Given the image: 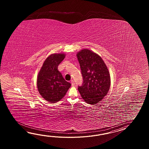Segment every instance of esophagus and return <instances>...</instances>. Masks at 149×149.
Masks as SVG:
<instances>
[{
  "label": "esophagus",
  "mask_w": 149,
  "mask_h": 149,
  "mask_svg": "<svg viewBox=\"0 0 149 149\" xmlns=\"http://www.w3.org/2000/svg\"><path fill=\"white\" fill-rule=\"evenodd\" d=\"M71 85H72V86H74V85H75V84H74V80H72L71 81Z\"/></svg>",
  "instance_id": "obj_1"
}]
</instances>
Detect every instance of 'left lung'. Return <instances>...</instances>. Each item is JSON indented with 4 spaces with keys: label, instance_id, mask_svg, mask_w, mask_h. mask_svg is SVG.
<instances>
[{
    "label": "left lung",
    "instance_id": "obj_1",
    "mask_svg": "<svg viewBox=\"0 0 149 149\" xmlns=\"http://www.w3.org/2000/svg\"><path fill=\"white\" fill-rule=\"evenodd\" d=\"M83 83L78 91L84 100L94 105L101 101L110 87L111 80L108 68L98 54L84 49L77 53Z\"/></svg>",
    "mask_w": 149,
    "mask_h": 149
}]
</instances>
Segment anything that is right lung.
<instances>
[{
    "label": "right lung",
    "instance_id": "obj_1",
    "mask_svg": "<svg viewBox=\"0 0 149 149\" xmlns=\"http://www.w3.org/2000/svg\"><path fill=\"white\" fill-rule=\"evenodd\" d=\"M64 58V53L51 54L45 60L38 73V91L45 100L51 103H56L63 98L71 85L58 70L59 64Z\"/></svg>",
    "mask_w": 149,
    "mask_h": 149
}]
</instances>
